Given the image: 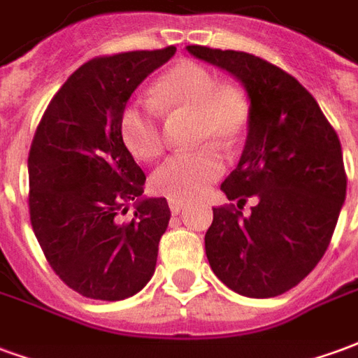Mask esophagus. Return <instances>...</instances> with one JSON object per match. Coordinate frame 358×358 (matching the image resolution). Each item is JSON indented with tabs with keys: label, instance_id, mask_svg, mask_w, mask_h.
I'll return each mask as SVG.
<instances>
[{
	"label": "esophagus",
	"instance_id": "obj_1",
	"mask_svg": "<svg viewBox=\"0 0 358 358\" xmlns=\"http://www.w3.org/2000/svg\"><path fill=\"white\" fill-rule=\"evenodd\" d=\"M169 207H171L172 215H180L182 210L186 209V201H182V199H169Z\"/></svg>",
	"mask_w": 358,
	"mask_h": 358
}]
</instances>
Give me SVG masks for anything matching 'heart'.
<instances>
[{
	"mask_svg": "<svg viewBox=\"0 0 358 358\" xmlns=\"http://www.w3.org/2000/svg\"><path fill=\"white\" fill-rule=\"evenodd\" d=\"M192 113L195 143L180 151L153 174V192L174 199H192L217 182L226 169L220 145H234L249 124V99L232 82H218L207 66L184 59L163 73L151 88V103H132L120 115V138L136 159L153 161L163 153L164 138L159 111Z\"/></svg>",
	"mask_w": 358,
	"mask_h": 358,
	"instance_id": "heart-1",
	"label": "heart"
}]
</instances>
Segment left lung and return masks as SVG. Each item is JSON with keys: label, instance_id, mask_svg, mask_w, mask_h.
I'll use <instances>...</instances> for the list:
<instances>
[{"label": "left lung", "instance_id": "8db88e82", "mask_svg": "<svg viewBox=\"0 0 358 358\" xmlns=\"http://www.w3.org/2000/svg\"><path fill=\"white\" fill-rule=\"evenodd\" d=\"M248 94V140L220 189L238 209L215 207L205 253L217 278L245 297L292 289L330 245L345 203L341 143L318 103L292 74L251 53L186 48ZM248 196L257 205L243 217Z\"/></svg>", "mask_w": 358, "mask_h": 358}]
</instances>
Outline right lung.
Masks as SVG:
<instances>
[{
  "label": "right lung",
  "instance_id": "add662e5",
  "mask_svg": "<svg viewBox=\"0 0 358 358\" xmlns=\"http://www.w3.org/2000/svg\"><path fill=\"white\" fill-rule=\"evenodd\" d=\"M176 48L92 59L71 74L43 113L28 155L30 222L43 255L84 297L120 301L155 272L171 209L143 197L145 174L120 138L134 90ZM134 217L122 223L129 203Z\"/></svg>",
  "mask_w": 358,
  "mask_h": 358
}]
</instances>
